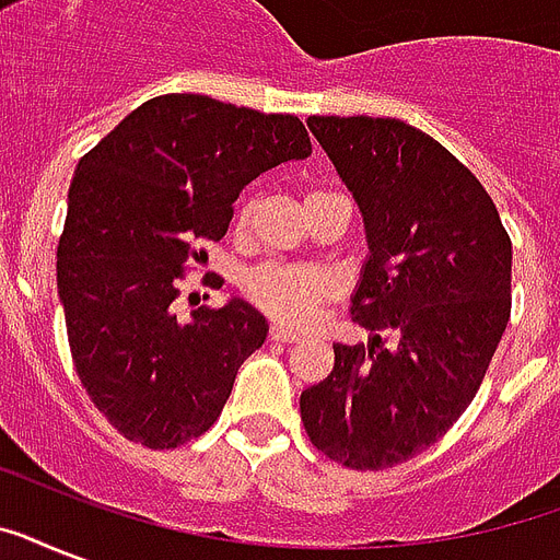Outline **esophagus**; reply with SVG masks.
<instances>
[{"instance_id":"esophagus-1","label":"esophagus","mask_w":560,"mask_h":560,"mask_svg":"<svg viewBox=\"0 0 560 560\" xmlns=\"http://www.w3.org/2000/svg\"><path fill=\"white\" fill-rule=\"evenodd\" d=\"M270 340L272 342H296L299 334L293 331V328H284V325H272Z\"/></svg>"}]
</instances>
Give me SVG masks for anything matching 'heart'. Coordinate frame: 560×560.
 <instances>
[{
    "instance_id": "obj_1",
    "label": "heart",
    "mask_w": 560,
    "mask_h": 560,
    "mask_svg": "<svg viewBox=\"0 0 560 560\" xmlns=\"http://www.w3.org/2000/svg\"><path fill=\"white\" fill-rule=\"evenodd\" d=\"M249 223V202L237 209L235 226ZM331 279L311 267L296 264H267L246 279V296L258 311L272 316L276 323L302 325L316 314V307L331 296Z\"/></svg>"
}]
</instances>
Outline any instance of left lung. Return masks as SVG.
I'll use <instances>...</instances> for the list:
<instances>
[{
    "label": "left lung",
    "mask_w": 560,
    "mask_h": 560,
    "mask_svg": "<svg viewBox=\"0 0 560 560\" xmlns=\"http://www.w3.org/2000/svg\"><path fill=\"white\" fill-rule=\"evenodd\" d=\"M311 133L354 194L369 261L351 319L369 346H334L302 392L307 439L351 470H383L451 430L512 314V237L474 174L398 118L314 116Z\"/></svg>",
    "instance_id": "obj_1"
}]
</instances>
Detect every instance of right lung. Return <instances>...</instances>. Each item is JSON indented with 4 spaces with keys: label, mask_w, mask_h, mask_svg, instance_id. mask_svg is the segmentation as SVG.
Instances as JSON below:
<instances>
[{
    "label": "right lung",
    "mask_w": 560,
    "mask_h": 560,
    "mask_svg": "<svg viewBox=\"0 0 560 560\" xmlns=\"http://www.w3.org/2000/svg\"><path fill=\"white\" fill-rule=\"evenodd\" d=\"M307 153L296 116L171 92L78 162L57 293L74 372L127 442L168 451L218 421L267 323L241 299L183 319L179 279L206 258L202 241L226 235L246 183Z\"/></svg>",
    "instance_id": "1"
}]
</instances>
